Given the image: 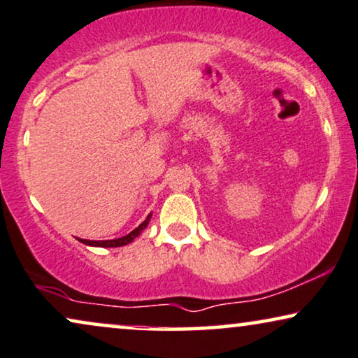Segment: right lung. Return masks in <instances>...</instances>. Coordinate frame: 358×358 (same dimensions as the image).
I'll return each mask as SVG.
<instances>
[{
    "mask_svg": "<svg viewBox=\"0 0 358 358\" xmlns=\"http://www.w3.org/2000/svg\"><path fill=\"white\" fill-rule=\"evenodd\" d=\"M150 216H152V215H148V216H147V220L143 221V223L140 224L138 228H135L132 233L127 234V236H122V238H117V239H107V241H89V239H79V241H80V243H84V244H87V246H99V248H117V246H125V244L132 243L134 239L137 238L138 234L142 233L143 229L147 228L148 221H150Z\"/></svg>",
    "mask_w": 358,
    "mask_h": 358,
    "instance_id": "right-lung-1",
    "label": "right lung"
}]
</instances>
